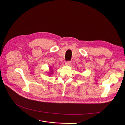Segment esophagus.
<instances>
[{
    "label": "esophagus",
    "mask_w": 125,
    "mask_h": 125,
    "mask_svg": "<svg viewBox=\"0 0 125 125\" xmlns=\"http://www.w3.org/2000/svg\"><path fill=\"white\" fill-rule=\"evenodd\" d=\"M71 61H66V62H65V65H69L70 64H71Z\"/></svg>",
    "instance_id": "1"
}]
</instances>
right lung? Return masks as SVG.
<instances>
[{
  "instance_id": "right-lung-1",
  "label": "right lung",
  "mask_w": 125,
  "mask_h": 125,
  "mask_svg": "<svg viewBox=\"0 0 125 125\" xmlns=\"http://www.w3.org/2000/svg\"><path fill=\"white\" fill-rule=\"evenodd\" d=\"M51 68V69H52V68Z\"/></svg>"
}]
</instances>
